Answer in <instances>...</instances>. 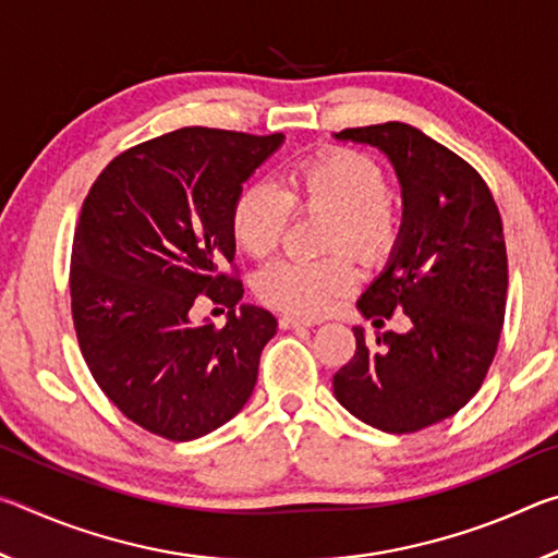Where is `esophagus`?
<instances>
[{
    "label": "esophagus",
    "instance_id": "34e87169",
    "mask_svg": "<svg viewBox=\"0 0 558 558\" xmlns=\"http://www.w3.org/2000/svg\"><path fill=\"white\" fill-rule=\"evenodd\" d=\"M278 323L282 329H302V327L317 325V323H313V319H300V317H290V315H282Z\"/></svg>",
    "mask_w": 558,
    "mask_h": 558
}]
</instances>
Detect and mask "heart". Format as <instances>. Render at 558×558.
<instances>
[{
  "mask_svg": "<svg viewBox=\"0 0 558 558\" xmlns=\"http://www.w3.org/2000/svg\"><path fill=\"white\" fill-rule=\"evenodd\" d=\"M389 177L376 159L352 147H329L302 157L280 174L278 189L266 182L243 186L231 206V233L253 258L278 248L292 209L327 211L325 248L349 251L374 263L393 248L399 214L389 204ZM356 282L347 256L325 260H276L263 268L253 288L268 307L298 317H319Z\"/></svg>",
  "mask_w": 558,
  "mask_h": 558,
  "instance_id": "obj_1",
  "label": "heart"
}]
</instances>
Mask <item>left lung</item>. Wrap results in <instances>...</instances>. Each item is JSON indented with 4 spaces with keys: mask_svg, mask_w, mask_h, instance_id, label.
Masks as SVG:
<instances>
[{
    "mask_svg": "<svg viewBox=\"0 0 558 558\" xmlns=\"http://www.w3.org/2000/svg\"><path fill=\"white\" fill-rule=\"evenodd\" d=\"M337 140L391 159L403 196L386 270L356 307L374 325L396 310L409 332H384L335 374L337 401L386 433H415L458 413L483 386L507 305V245L493 192L465 159L405 122L347 128Z\"/></svg>",
    "mask_w": 558,
    "mask_h": 558,
    "instance_id": "obj_1",
    "label": "left lung"
}]
</instances>
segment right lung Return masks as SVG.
<instances>
[{"mask_svg": "<svg viewBox=\"0 0 558 558\" xmlns=\"http://www.w3.org/2000/svg\"><path fill=\"white\" fill-rule=\"evenodd\" d=\"M280 132L182 128L120 153L83 202L71 253L81 354L122 415L167 440L223 426L251 399L276 317L239 305L231 206ZM230 307L194 326V301Z\"/></svg>", "mask_w": 558, "mask_h": 558, "instance_id": "1", "label": "right lung"}]
</instances>
